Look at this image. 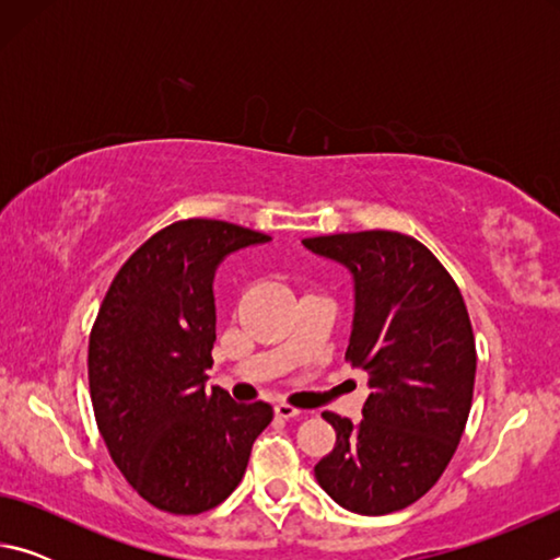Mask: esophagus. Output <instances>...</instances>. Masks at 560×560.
<instances>
[{"instance_id":"esophagus-1","label":"esophagus","mask_w":560,"mask_h":560,"mask_svg":"<svg viewBox=\"0 0 560 560\" xmlns=\"http://www.w3.org/2000/svg\"><path fill=\"white\" fill-rule=\"evenodd\" d=\"M273 415H277L279 420H293V417L301 415V410H296V407H291V405H277L273 407Z\"/></svg>"}]
</instances>
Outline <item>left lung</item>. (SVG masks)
<instances>
[{
    "label": "left lung",
    "instance_id": "obj_1",
    "mask_svg": "<svg viewBox=\"0 0 560 560\" xmlns=\"http://www.w3.org/2000/svg\"><path fill=\"white\" fill-rule=\"evenodd\" d=\"M303 246L353 273L346 360L371 387L360 424L324 412L336 447L316 479L353 514H393L428 494L462 440L477 373L467 306L450 271L407 234H328Z\"/></svg>",
    "mask_w": 560,
    "mask_h": 560
}]
</instances>
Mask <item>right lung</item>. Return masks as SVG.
I'll return each mask as SVG.
<instances>
[{"mask_svg": "<svg viewBox=\"0 0 560 560\" xmlns=\"http://www.w3.org/2000/svg\"><path fill=\"white\" fill-rule=\"evenodd\" d=\"M271 236L220 220L165 226L130 254L89 338V385L101 438L128 485L160 511L195 516L240 485L267 402L205 390L214 346V271Z\"/></svg>", "mask_w": 560, "mask_h": 560, "instance_id": "obj_1", "label": "right lung"}]
</instances>
